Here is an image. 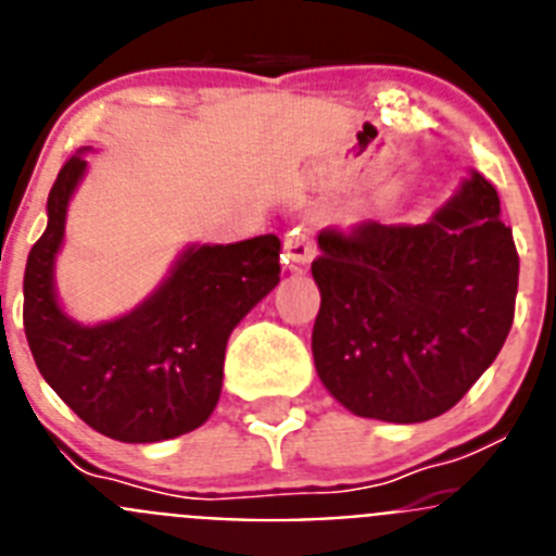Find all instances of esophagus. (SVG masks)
Masks as SVG:
<instances>
[{
	"label": "esophagus",
	"mask_w": 556,
	"mask_h": 556,
	"mask_svg": "<svg viewBox=\"0 0 556 556\" xmlns=\"http://www.w3.org/2000/svg\"><path fill=\"white\" fill-rule=\"evenodd\" d=\"M314 258V242L308 228H292L283 242V264L289 269H306Z\"/></svg>",
	"instance_id": "obj_1"
}]
</instances>
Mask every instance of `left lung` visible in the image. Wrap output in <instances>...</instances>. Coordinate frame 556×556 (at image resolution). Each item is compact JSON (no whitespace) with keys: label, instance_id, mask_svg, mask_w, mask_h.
<instances>
[{"label":"left lung","instance_id":"1","mask_svg":"<svg viewBox=\"0 0 556 556\" xmlns=\"http://www.w3.org/2000/svg\"><path fill=\"white\" fill-rule=\"evenodd\" d=\"M312 353L339 404L387 424H424L459 401L504 348L518 250L498 191L476 169L429 223L323 230Z\"/></svg>","mask_w":556,"mask_h":556}]
</instances>
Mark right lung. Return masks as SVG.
I'll list each match as a JSON object with an SVG mask.
<instances>
[{
	"mask_svg": "<svg viewBox=\"0 0 556 556\" xmlns=\"http://www.w3.org/2000/svg\"><path fill=\"white\" fill-rule=\"evenodd\" d=\"M86 147L58 172L47 230L24 269V333L43 381L100 434L161 443L200 429L223 392L228 337L281 281V239L189 244L169 275L122 317L83 326L63 312L55 258L68 203L88 169Z\"/></svg>",
	"mask_w": 556,
	"mask_h": 556,
	"instance_id": "right-lung-1",
	"label": "right lung"
}]
</instances>
